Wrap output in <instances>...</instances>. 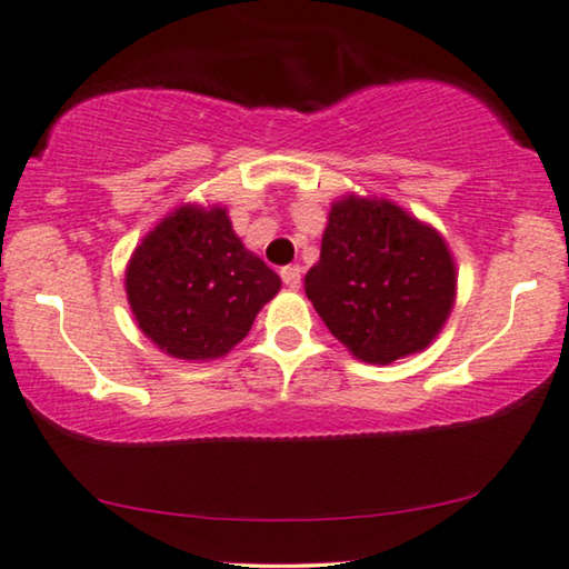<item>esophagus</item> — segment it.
<instances>
[{"instance_id":"34e87169","label":"esophagus","mask_w":569,"mask_h":569,"mask_svg":"<svg viewBox=\"0 0 569 569\" xmlns=\"http://www.w3.org/2000/svg\"><path fill=\"white\" fill-rule=\"evenodd\" d=\"M279 277H282V282L290 287V290H297V287H300V282H302V267H297V264L282 267V269H279Z\"/></svg>"}]
</instances>
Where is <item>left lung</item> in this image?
I'll use <instances>...</instances> for the list:
<instances>
[{
    "label": "left lung",
    "instance_id": "left-lung-1",
    "mask_svg": "<svg viewBox=\"0 0 569 569\" xmlns=\"http://www.w3.org/2000/svg\"><path fill=\"white\" fill-rule=\"evenodd\" d=\"M305 292L356 358L391 363L440 333L456 300V264L442 236L399 206L348 196L330 208Z\"/></svg>",
    "mask_w": 569,
    "mask_h": 569
}]
</instances>
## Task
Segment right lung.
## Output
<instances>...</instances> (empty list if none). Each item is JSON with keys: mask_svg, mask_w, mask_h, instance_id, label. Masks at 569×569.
<instances>
[{"mask_svg": "<svg viewBox=\"0 0 569 569\" xmlns=\"http://www.w3.org/2000/svg\"><path fill=\"white\" fill-rule=\"evenodd\" d=\"M279 284L233 233L223 208H178L144 236L127 269L142 333L186 361L229 353Z\"/></svg>", "mask_w": 569, "mask_h": 569, "instance_id": "right-lung-1", "label": "right lung"}]
</instances>
